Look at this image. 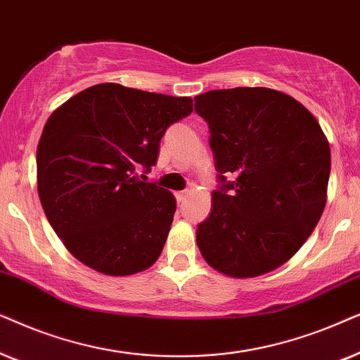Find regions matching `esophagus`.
Here are the masks:
<instances>
[{"instance_id": "esophagus-1", "label": "esophagus", "mask_w": 360, "mask_h": 360, "mask_svg": "<svg viewBox=\"0 0 360 360\" xmlns=\"http://www.w3.org/2000/svg\"><path fill=\"white\" fill-rule=\"evenodd\" d=\"M188 194H189V191H179V193H176L177 202H183V200L188 198Z\"/></svg>"}]
</instances>
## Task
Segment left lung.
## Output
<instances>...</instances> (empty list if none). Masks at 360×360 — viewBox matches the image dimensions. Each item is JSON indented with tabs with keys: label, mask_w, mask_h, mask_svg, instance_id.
Returning <instances> with one entry per match:
<instances>
[{
	"label": "left lung",
	"mask_w": 360,
	"mask_h": 360,
	"mask_svg": "<svg viewBox=\"0 0 360 360\" xmlns=\"http://www.w3.org/2000/svg\"><path fill=\"white\" fill-rule=\"evenodd\" d=\"M209 124L219 189L195 238L204 260L233 278L281 266L308 240L326 205L329 143L298 100L265 87L194 97ZM236 176L227 181L226 176Z\"/></svg>",
	"instance_id": "left-lung-1"
}]
</instances>
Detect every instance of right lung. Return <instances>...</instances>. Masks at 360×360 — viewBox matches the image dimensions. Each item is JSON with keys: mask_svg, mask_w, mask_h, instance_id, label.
I'll return each instance as SVG.
<instances>
[{"mask_svg": "<svg viewBox=\"0 0 360 360\" xmlns=\"http://www.w3.org/2000/svg\"><path fill=\"white\" fill-rule=\"evenodd\" d=\"M193 98L98 84L62 103L37 145V193L67 250L103 275L127 276L161 255L176 199L151 171L167 127Z\"/></svg>", "mask_w": 360, "mask_h": 360, "instance_id": "1", "label": "right lung"}]
</instances>
